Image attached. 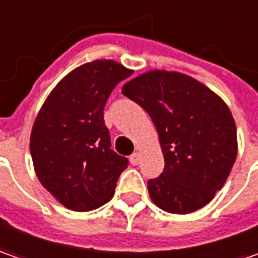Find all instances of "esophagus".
Segmentation results:
<instances>
[{
	"mask_svg": "<svg viewBox=\"0 0 258 258\" xmlns=\"http://www.w3.org/2000/svg\"><path fill=\"white\" fill-rule=\"evenodd\" d=\"M140 160H141V158H140V154H138V153H133L131 157H130V163L133 165L140 164Z\"/></svg>",
	"mask_w": 258,
	"mask_h": 258,
	"instance_id": "34e87169",
	"label": "esophagus"
}]
</instances>
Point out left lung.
<instances>
[{
    "label": "left lung",
    "mask_w": 258,
    "mask_h": 258,
    "mask_svg": "<svg viewBox=\"0 0 258 258\" xmlns=\"http://www.w3.org/2000/svg\"><path fill=\"white\" fill-rule=\"evenodd\" d=\"M156 125L164 170L148 180L157 207L173 214L197 211L214 199L237 157V130L227 104L200 81L154 70L122 85Z\"/></svg>",
    "instance_id": "left-lung-1"
}]
</instances>
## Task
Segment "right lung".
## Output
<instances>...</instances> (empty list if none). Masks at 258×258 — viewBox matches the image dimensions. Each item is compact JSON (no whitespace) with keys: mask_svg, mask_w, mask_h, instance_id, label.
<instances>
[{"mask_svg":"<svg viewBox=\"0 0 258 258\" xmlns=\"http://www.w3.org/2000/svg\"><path fill=\"white\" fill-rule=\"evenodd\" d=\"M131 71L95 59L66 76L32 125V163L40 182L64 207L90 211L108 203L128 160L111 150L104 107Z\"/></svg>","mask_w":258,"mask_h":258,"instance_id":"obj_1","label":"right lung"}]
</instances>
